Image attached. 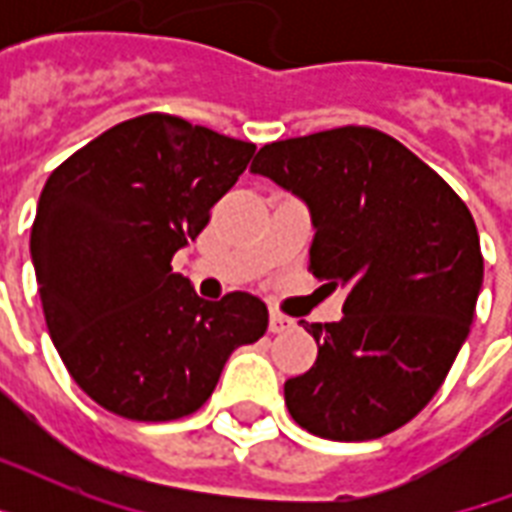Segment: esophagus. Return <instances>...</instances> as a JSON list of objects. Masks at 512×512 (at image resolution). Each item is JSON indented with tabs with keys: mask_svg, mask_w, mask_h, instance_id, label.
<instances>
[{
	"mask_svg": "<svg viewBox=\"0 0 512 512\" xmlns=\"http://www.w3.org/2000/svg\"><path fill=\"white\" fill-rule=\"evenodd\" d=\"M268 329H271L273 335H281V332H287L292 329V319H287L284 313L271 311V319H268Z\"/></svg>",
	"mask_w": 512,
	"mask_h": 512,
	"instance_id": "34e87169",
	"label": "esophagus"
}]
</instances>
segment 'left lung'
I'll return each instance as SVG.
<instances>
[{
    "label": "left lung",
    "mask_w": 512,
    "mask_h": 512,
    "mask_svg": "<svg viewBox=\"0 0 512 512\" xmlns=\"http://www.w3.org/2000/svg\"><path fill=\"white\" fill-rule=\"evenodd\" d=\"M249 172L308 207L313 276L348 292L340 321H300L319 356L284 382L292 420L329 441L406 425L468 340L484 281L473 215L428 164L369 127L268 143Z\"/></svg>",
    "instance_id": "1"
}]
</instances>
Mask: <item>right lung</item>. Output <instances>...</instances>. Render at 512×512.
Here are the masks:
<instances>
[{
  "label": "right lung",
  "instance_id": "add662e5",
  "mask_svg": "<svg viewBox=\"0 0 512 512\" xmlns=\"http://www.w3.org/2000/svg\"><path fill=\"white\" fill-rule=\"evenodd\" d=\"M255 143L167 114L103 132L47 177L31 263L50 337L76 385L140 422L196 412L268 308L249 292L209 303L172 257L247 170Z\"/></svg>",
  "mask_w": 512,
  "mask_h": 512
}]
</instances>
